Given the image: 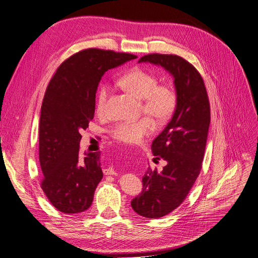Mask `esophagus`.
Returning <instances> with one entry per match:
<instances>
[{
	"label": "esophagus",
	"mask_w": 258,
	"mask_h": 258,
	"mask_svg": "<svg viewBox=\"0 0 258 258\" xmlns=\"http://www.w3.org/2000/svg\"><path fill=\"white\" fill-rule=\"evenodd\" d=\"M104 173L105 174H112V175H115L116 174V171L114 170V168H107L104 170Z\"/></svg>",
	"instance_id": "34e87169"
}]
</instances>
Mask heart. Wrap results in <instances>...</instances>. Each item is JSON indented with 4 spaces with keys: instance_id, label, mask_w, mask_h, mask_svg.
<instances>
[{
    "instance_id": "heart-1",
    "label": "heart",
    "mask_w": 258,
    "mask_h": 258,
    "mask_svg": "<svg viewBox=\"0 0 258 258\" xmlns=\"http://www.w3.org/2000/svg\"><path fill=\"white\" fill-rule=\"evenodd\" d=\"M121 87L142 100L143 112L156 122L163 123L171 118L177 105L175 90L168 85H158L157 76L142 68H134L119 80ZM110 86L103 84L97 92L96 106L98 113H103L110 97ZM151 118L143 117L136 121L117 122L111 128V136L118 142L136 144L154 131Z\"/></svg>"
}]
</instances>
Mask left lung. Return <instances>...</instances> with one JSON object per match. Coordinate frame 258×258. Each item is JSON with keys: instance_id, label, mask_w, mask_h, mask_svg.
Here are the masks:
<instances>
[{"instance_id": "8db88e82", "label": "left lung", "mask_w": 258, "mask_h": 258, "mask_svg": "<svg viewBox=\"0 0 258 258\" xmlns=\"http://www.w3.org/2000/svg\"><path fill=\"white\" fill-rule=\"evenodd\" d=\"M139 62L160 66L174 79L177 105L172 118L156 138L152 151L167 165L148 168L142 192L132 199L139 215L159 218L172 212L188 195L202 166L210 126V103L205 82L196 68L176 54L150 53Z\"/></svg>"}]
</instances>
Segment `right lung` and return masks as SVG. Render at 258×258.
<instances>
[{
    "mask_svg": "<svg viewBox=\"0 0 258 258\" xmlns=\"http://www.w3.org/2000/svg\"><path fill=\"white\" fill-rule=\"evenodd\" d=\"M126 52L85 49L68 58L46 89L40 118L41 187L60 212L87 210L103 177L100 152H80L82 136L93 118L96 92L107 70L136 59Z\"/></svg>",
    "mask_w": 258,
    "mask_h": 258,
    "instance_id": "1",
    "label": "right lung"
}]
</instances>
